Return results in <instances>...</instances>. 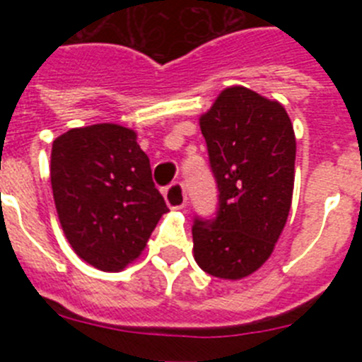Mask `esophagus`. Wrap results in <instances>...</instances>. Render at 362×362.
<instances>
[{"label":"esophagus","instance_id":"esophagus-1","mask_svg":"<svg viewBox=\"0 0 362 362\" xmlns=\"http://www.w3.org/2000/svg\"><path fill=\"white\" fill-rule=\"evenodd\" d=\"M165 201L170 209H183L185 203H187V190H185V185L181 181H175V183L168 185L165 188Z\"/></svg>","mask_w":362,"mask_h":362}]
</instances>
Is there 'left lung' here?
<instances>
[{"instance_id":"1","label":"left lung","mask_w":362,"mask_h":362,"mask_svg":"<svg viewBox=\"0 0 362 362\" xmlns=\"http://www.w3.org/2000/svg\"><path fill=\"white\" fill-rule=\"evenodd\" d=\"M217 185L214 217H194V257L221 279L250 276L270 257L292 206L296 136L277 101L226 88L199 119Z\"/></svg>"}]
</instances>
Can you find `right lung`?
<instances>
[{
    "label": "right lung",
    "mask_w": 362,
    "mask_h": 362,
    "mask_svg": "<svg viewBox=\"0 0 362 362\" xmlns=\"http://www.w3.org/2000/svg\"><path fill=\"white\" fill-rule=\"evenodd\" d=\"M50 183L74 252L103 272L123 270L141 254L168 212L136 132L119 124H92L57 137Z\"/></svg>",
    "instance_id": "1"
}]
</instances>
